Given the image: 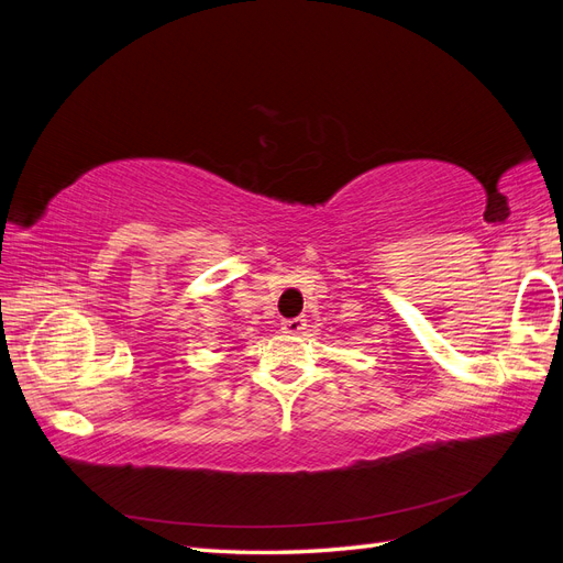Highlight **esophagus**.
<instances>
[{"instance_id": "obj_1", "label": "esophagus", "mask_w": 563, "mask_h": 563, "mask_svg": "<svg viewBox=\"0 0 563 563\" xmlns=\"http://www.w3.org/2000/svg\"><path fill=\"white\" fill-rule=\"evenodd\" d=\"M305 327H308V319H302V317H294V319H284L282 321V331L284 333H302L305 331Z\"/></svg>"}]
</instances>
